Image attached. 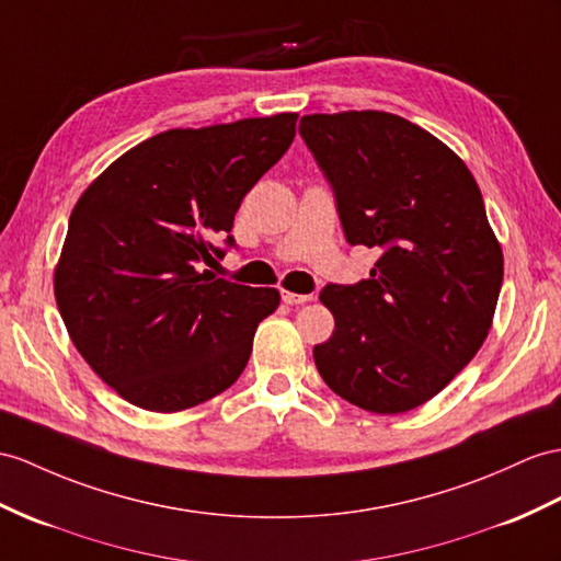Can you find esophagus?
Wrapping results in <instances>:
<instances>
[{
	"label": "esophagus",
	"instance_id": "obj_1",
	"mask_svg": "<svg viewBox=\"0 0 561 561\" xmlns=\"http://www.w3.org/2000/svg\"><path fill=\"white\" fill-rule=\"evenodd\" d=\"M280 297H283V302L290 305V307L305 305V302H309V299H311V295H297V293H288V290H283Z\"/></svg>",
	"mask_w": 561,
	"mask_h": 561
}]
</instances>
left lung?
<instances>
[{
    "mask_svg": "<svg viewBox=\"0 0 561 561\" xmlns=\"http://www.w3.org/2000/svg\"><path fill=\"white\" fill-rule=\"evenodd\" d=\"M299 135L347 242L380 252L366 280L321 290L335 331L313 362L350 404L409 412L473 359L493 325L504 259L481 190L453 149L388 112L302 116Z\"/></svg>",
    "mask_w": 561,
    "mask_h": 561,
    "instance_id": "1",
    "label": "left lung"
}]
</instances>
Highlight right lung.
<instances>
[{
  "instance_id": "add662e5",
  "label": "right lung",
  "mask_w": 561,
  "mask_h": 561,
  "mask_svg": "<svg viewBox=\"0 0 561 561\" xmlns=\"http://www.w3.org/2000/svg\"><path fill=\"white\" fill-rule=\"evenodd\" d=\"M297 114L159 133L94 178L68 218L54 295L76 350L147 412H181L240 378L276 288L216 278L242 197L295 138Z\"/></svg>"
}]
</instances>
